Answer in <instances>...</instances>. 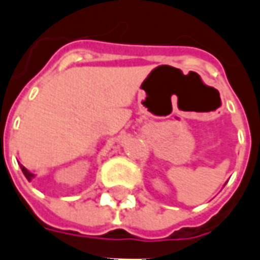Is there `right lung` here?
I'll return each mask as SVG.
<instances>
[{"label":"right lung","mask_w":260,"mask_h":260,"mask_svg":"<svg viewBox=\"0 0 260 260\" xmlns=\"http://www.w3.org/2000/svg\"><path fill=\"white\" fill-rule=\"evenodd\" d=\"M20 169H22V171H23V174H25V177H26V178H27V181H30L31 178L35 177V175L31 174V173H29V171H27V170H26L25 167H23V166H20Z\"/></svg>","instance_id":"add662e5"}]
</instances>
